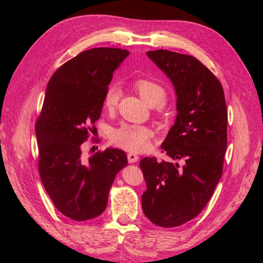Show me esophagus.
Masks as SVG:
<instances>
[{
    "label": "esophagus",
    "mask_w": 263,
    "mask_h": 263,
    "mask_svg": "<svg viewBox=\"0 0 263 263\" xmlns=\"http://www.w3.org/2000/svg\"><path fill=\"white\" fill-rule=\"evenodd\" d=\"M127 158H128V162H129V163L137 162L138 159H139V157H138L137 155H135V154H133V153H129L128 155H127Z\"/></svg>",
    "instance_id": "34e87169"
}]
</instances>
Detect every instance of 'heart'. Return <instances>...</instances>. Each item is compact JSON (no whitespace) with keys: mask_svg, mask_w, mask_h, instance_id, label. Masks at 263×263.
Returning <instances> with one entry per match:
<instances>
[{"mask_svg":"<svg viewBox=\"0 0 263 263\" xmlns=\"http://www.w3.org/2000/svg\"><path fill=\"white\" fill-rule=\"evenodd\" d=\"M134 90L149 106L160 105L165 100L163 87L148 79H139L133 84ZM119 99V91L116 86H110L105 92L103 105L107 110H113ZM151 133L144 126L122 125L110 133V142L113 145L130 153H142L150 145Z\"/></svg>","mask_w":263,"mask_h":263,"instance_id":"obj_1","label":"heart"}]
</instances>
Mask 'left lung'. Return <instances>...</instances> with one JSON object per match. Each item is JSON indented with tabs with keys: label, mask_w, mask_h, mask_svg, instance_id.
Here are the masks:
<instances>
[{
	"label": "left lung",
	"mask_w": 263,
	"mask_h": 263,
	"mask_svg": "<svg viewBox=\"0 0 263 263\" xmlns=\"http://www.w3.org/2000/svg\"><path fill=\"white\" fill-rule=\"evenodd\" d=\"M148 57L170 78L178 115L161 148L172 160L146 157L142 211L155 225L177 227L196 217L211 200L222 174L227 147V107L212 71L189 54L158 49Z\"/></svg>",
	"instance_id": "8db88e82"
}]
</instances>
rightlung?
<instances>
[{
  "label": "right lung",
  "instance_id": "obj_1",
  "mask_svg": "<svg viewBox=\"0 0 263 263\" xmlns=\"http://www.w3.org/2000/svg\"><path fill=\"white\" fill-rule=\"evenodd\" d=\"M128 54L106 47L82 51L63 63L47 85L35 126L39 174L55 209L77 221L105 211L116 174L128 163L119 149L99 150L90 158L82 151L114 71Z\"/></svg>",
  "mask_w": 263,
  "mask_h": 263
}]
</instances>
